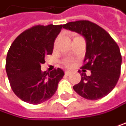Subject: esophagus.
<instances>
[{
	"label": "esophagus",
	"mask_w": 126,
	"mask_h": 126,
	"mask_svg": "<svg viewBox=\"0 0 126 126\" xmlns=\"http://www.w3.org/2000/svg\"><path fill=\"white\" fill-rule=\"evenodd\" d=\"M70 74H71V72H70V71H69V70L65 71V75H66V76H69Z\"/></svg>",
	"instance_id": "1"
}]
</instances>
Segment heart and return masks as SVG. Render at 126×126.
<instances>
[{"label": "heart", "instance_id": "1", "mask_svg": "<svg viewBox=\"0 0 126 126\" xmlns=\"http://www.w3.org/2000/svg\"><path fill=\"white\" fill-rule=\"evenodd\" d=\"M64 64L66 66H71L72 65H73V60H71V59H67V60H64Z\"/></svg>", "mask_w": 126, "mask_h": 126}]
</instances>
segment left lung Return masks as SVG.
Listing matches in <instances>:
<instances>
[{
    "instance_id": "1",
    "label": "left lung",
    "mask_w": 126,
    "mask_h": 126,
    "mask_svg": "<svg viewBox=\"0 0 126 126\" xmlns=\"http://www.w3.org/2000/svg\"><path fill=\"white\" fill-rule=\"evenodd\" d=\"M63 27L83 36L86 41V52L81 81L73 86L80 96L96 100L106 96L115 88L121 73L122 56L119 47L103 28L89 20L69 22Z\"/></svg>"
}]
</instances>
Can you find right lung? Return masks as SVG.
Instances as JSON below:
<instances>
[{
	"label": "right lung",
	"mask_w": 126,
	"mask_h": 126,
	"mask_svg": "<svg viewBox=\"0 0 126 126\" xmlns=\"http://www.w3.org/2000/svg\"><path fill=\"white\" fill-rule=\"evenodd\" d=\"M62 25H37L21 33L10 47L6 72L15 95L30 104L37 105L50 99L64 72L61 69L42 72L45 56L52 54L54 41Z\"/></svg>",
	"instance_id": "1"
}]
</instances>
